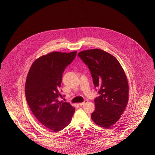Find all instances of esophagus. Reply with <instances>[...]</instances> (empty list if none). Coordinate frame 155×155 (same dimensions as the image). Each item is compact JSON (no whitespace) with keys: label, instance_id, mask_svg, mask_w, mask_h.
I'll return each mask as SVG.
<instances>
[{"label":"esophagus","instance_id":"1","mask_svg":"<svg viewBox=\"0 0 155 155\" xmlns=\"http://www.w3.org/2000/svg\"><path fill=\"white\" fill-rule=\"evenodd\" d=\"M87 102H88V101H87V100H85L84 102H81V103H79V104H80V106H83L84 104H85Z\"/></svg>","mask_w":155,"mask_h":155}]
</instances>
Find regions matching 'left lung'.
Returning a JSON list of instances; mask_svg holds the SVG:
<instances>
[{"instance_id": "1", "label": "left lung", "mask_w": 155, "mask_h": 155, "mask_svg": "<svg viewBox=\"0 0 155 155\" xmlns=\"http://www.w3.org/2000/svg\"><path fill=\"white\" fill-rule=\"evenodd\" d=\"M78 56L88 67L95 87L100 89L91 118L97 125L110 128L118 121L128 103L125 72L117 59L100 49L83 51Z\"/></svg>"}]
</instances>
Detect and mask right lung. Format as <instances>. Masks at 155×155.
Instances as JSON below:
<instances>
[{
  "mask_svg": "<svg viewBox=\"0 0 155 155\" xmlns=\"http://www.w3.org/2000/svg\"><path fill=\"white\" fill-rule=\"evenodd\" d=\"M77 51L53 52L36 59L25 82V96L37 120L51 132H58L70 123L75 107L58 98L62 74L74 60Z\"/></svg>",
  "mask_w": 155,
  "mask_h": 155,
  "instance_id": "obj_1",
  "label": "right lung"
}]
</instances>
